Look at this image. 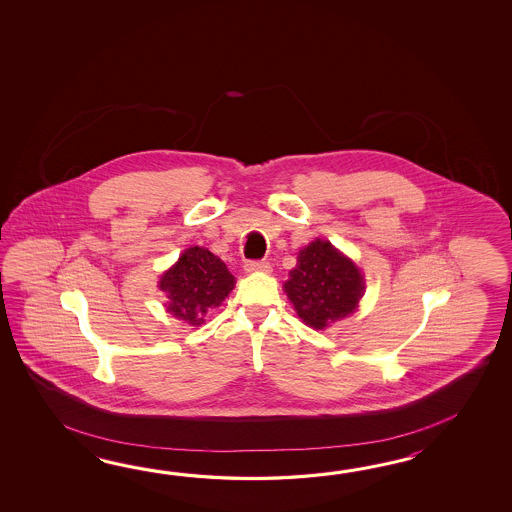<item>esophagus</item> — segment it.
<instances>
[{
    "label": "esophagus",
    "mask_w": 512,
    "mask_h": 512,
    "mask_svg": "<svg viewBox=\"0 0 512 512\" xmlns=\"http://www.w3.org/2000/svg\"><path fill=\"white\" fill-rule=\"evenodd\" d=\"M243 267L247 272H271V263L265 260L245 261Z\"/></svg>",
    "instance_id": "34e87169"
}]
</instances>
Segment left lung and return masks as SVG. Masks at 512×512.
Masks as SVG:
<instances>
[{
	"instance_id": "1",
	"label": "left lung",
	"mask_w": 512,
	"mask_h": 512,
	"mask_svg": "<svg viewBox=\"0 0 512 512\" xmlns=\"http://www.w3.org/2000/svg\"><path fill=\"white\" fill-rule=\"evenodd\" d=\"M283 287L305 324L324 329L357 309L364 282L353 261L329 241L316 240L300 251Z\"/></svg>"
}]
</instances>
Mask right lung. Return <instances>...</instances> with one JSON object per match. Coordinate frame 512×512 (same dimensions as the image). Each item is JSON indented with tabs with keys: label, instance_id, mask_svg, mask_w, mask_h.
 I'll return each mask as SVG.
<instances>
[{
	"label": "right lung",
	"instance_id": "add662e5",
	"mask_svg": "<svg viewBox=\"0 0 512 512\" xmlns=\"http://www.w3.org/2000/svg\"><path fill=\"white\" fill-rule=\"evenodd\" d=\"M234 276L227 265L201 247L185 251L161 278V291L168 294V311L199 326L210 307H218L234 289Z\"/></svg>",
	"mask_w": 512,
	"mask_h": 512
}]
</instances>
